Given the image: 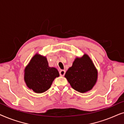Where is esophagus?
<instances>
[{
    "instance_id": "esophagus-1",
    "label": "esophagus",
    "mask_w": 124,
    "mask_h": 124,
    "mask_svg": "<svg viewBox=\"0 0 124 124\" xmlns=\"http://www.w3.org/2000/svg\"><path fill=\"white\" fill-rule=\"evenodd\" d=\"M59 74L61 76H64L65 74V70H60V72H59Z\"/></svg>"
}]
</instances>
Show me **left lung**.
Instances as JSON below:
<instances>
[{
    "mask_svg": "<svg viewBox=\"0 0 124 124\" xmlns=\"http://www.w3.org/2000/svg\"><path fill=\"white\" fill-rule=\"evenodd\" d=\"M65 77L73 89L83 93L90 90L95 84L98 72L89 56L85 54L81 58L77 57L74 60Z\"/></svg>",
    "mask_w": 124,
    "mask_h": 124,
    "instance_id": "obj_1",
    "label": "left lung"
}]
</instances>
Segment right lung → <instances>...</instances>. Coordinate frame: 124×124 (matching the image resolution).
I'll use <instances>...</instances> for the list:
<instances>
[{
  "mask_svg": "<svg viewBox=\"0 0 124 124\" xmlns=\"http://www.w3.org/2000/svg\"><path fill=\"white\" fill-rule=\"evenodd\" d=\"M59 76L58 70L48 67L46 57L36 54L25 69L24 79L26 85L37 93L47 91L54 79Z\"/></svg>",
  "mask_w": 124,
  "mask_h": 124,
  "instance_id": "add662e5",
  "label": "right lung"
}]
</instances>
